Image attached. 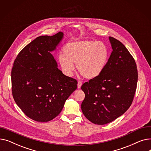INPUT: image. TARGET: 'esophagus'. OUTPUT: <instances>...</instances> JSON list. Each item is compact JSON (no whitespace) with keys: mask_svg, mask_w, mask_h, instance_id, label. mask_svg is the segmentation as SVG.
I'll use <instances>...</instances> for the list:
<instances>
[{"mask_svg":"<svg viewBox=\"0 0 151 151\" xmlns=\"http://www.w3.org/2000/svg\"><path fill=\"white\" fill-rule=\"evenodd\" d=\"M81 86H82V82H81V81H79L78 82V89L81 88Z\"/></svg>","mask_w":151,"mask_h":151,"instance_id":"1","label":"esophagus"}]
</instances>
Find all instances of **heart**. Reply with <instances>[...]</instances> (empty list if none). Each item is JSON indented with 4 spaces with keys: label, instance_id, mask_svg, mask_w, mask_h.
I'll use <instances>...</instances> for the list:
<instances>
[{
    "label": "heart",
    "instance_id": "obj_1",
    "mask_svg": "<svg viewBox=\"0 0 151 151\" xmlns=\"http://www.w3.org/2000/svg\"><path fill=\"white\" fill-rule=\"evenodd\" d=\"M109 58V50L104 43L89 40L67 44L63 54L59 56V62L65 75L70 76L75 70L88 80L100 76L105 69Z\"/></svg>",
    "mask_w": 151,
    "mask_h": 151
}]
</instances>
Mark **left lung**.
<instances>
[{
  "instance_id": "1",
  "label": "left lung",
  "mask_w": 151,
  "mask_h": 151,
  "mask_svg": "<svg viewBox=\"0 0 151 151\" xmlns=\"http://www.w3.org/2000/svg\"><path fill=\"white\" fill-rule=\"evenodd\" d=\"M113 48L108 64L98 77L84 83L82 111L91 122L104 125L122 115L131 106L135 93L138 70L126 47L109 37Z\"/></svg>"
}]
</instances>
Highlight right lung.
Wrapping results in <instances>:
<instances>
[{"instance_id": "right-lung-1", "label": "right lung", "mask_w": 151, "mask_h": 151, "mask_svg": "<svg viewBox=\"0 0 151 151\" xmlns=\"http://www.w3.org/2000/svg\"><path fill=\"white\" fill-rule=\"evenodd\" d=\"M59 32L40 36L19 52L12 70V89L16 104L37 122L51 121L59 114L78 82L63 75L51 52L62 40Z\"/></svg>"}]
</instances>
